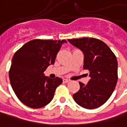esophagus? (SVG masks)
<instances>
[{
	"label": "esophagus",
	"mask_w": 127,
	"mask_h": 127,
	"mask_svg": "<svg viewBox=\"0 0 127 127\" xmlns=\"http://www.w3.org/2000/svg\"><path fill=\"white\" fill-rule=\"evenodd\" d=\"M70 81V80L68 79H63V83H68Z\"/></svg>",
	"instance_id": "1"
}]
</instances>
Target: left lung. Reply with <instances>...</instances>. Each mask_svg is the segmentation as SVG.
I'll use <instances>...</instances> for the list:
<instances>
[{
    "label": "left lung",
    "mask_w": 127,
    "mask_h": 127,
    "mask_svg": "<svg viewBox=\"0 0 127 127\" xmlns=\"http://www.w3.org/2000/svg\"><path fill=\"white\" fill-rule=\"evenodd\" d=\"M84 54L83 68L89 70L91 79L73 94L79 106L93 109L105 103L114 92L118 80V63L114 52L103 42L95 38L68 39Z\"/></svg>",
    "instance_id": "8db88e82"
}]
</instances>
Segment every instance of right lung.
Listing matches in <instances>:
<instances>
[{"label":"right lung","mask_w":127,"mask_h":127,"mask_svg":"<svg viewBox=\"0 0 127 127\" xmlns=\"http://www.w3.org/2000/svg\"><path fill=\"white\" fill-rule=\"evenodd\" d=\"M66 42L64 39H34L15 52L9 79L15 94L26 106L39 108L52 100L55 90L63 80L58 77L49 78L44 72L55 63L62 44Z\"/></svg>","instance_id":"add662e5"}]
</instances>
